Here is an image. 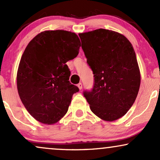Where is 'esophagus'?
<instances>
[{"label": "esophagus", "instance_id": "esophagus-1", "mask_svg": "<svg viewBox=\"0 0 160 160\" xmlns=\"http://www.w3.org/2000/svg\"><path fill=\"white\" fill-rule=\"evenodd\" d=\"M77 86H78V88H79V90L82 89V83H78V84H77Z\"/></svg>", "mask_w": 160, "mask_h": 160}]
</instances>
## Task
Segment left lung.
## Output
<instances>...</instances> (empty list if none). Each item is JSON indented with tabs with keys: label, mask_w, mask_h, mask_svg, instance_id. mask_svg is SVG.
Listing matches in <instances>:
<instances>
[{
	"label": "left lung",
	"mask_w": 160,
	"mask_h": 160,
	"mask_svg": "<svg viewBox=\"0 0 160 160\" xmlns=\"http://www.w3.org/2000/svg\"><path fill=\"white\" fill-rule=\"evenodd\" d=\"M78 35L94 75L93 88L84 91V96L95 115L115 121L132 107L139 90L140 72L133 47L123 35L109 29Z\"/></svg>",
	"instance_id": "1"
}]
</instances>
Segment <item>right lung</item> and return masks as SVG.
<instances>
[{
	"label": "right lung",
	"mask_w": 160,
	"mask_h": 160,
	"mask_svg": "<svg viewBox=\"0 0 160 160\" xmlns=\"http://www.w3.org/2000/svg\"><path fill=\"white\" fill-rule=\"evenodd\" d=\"M80 47L76 33L49 30L37 35L26 47L18 69V92L37 121L51 125L68 112L79 89L69 81L66 63L78 56Z\"/></svg>",
	"instance_id": "add662e5"
}]
</instances>
